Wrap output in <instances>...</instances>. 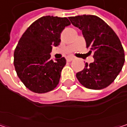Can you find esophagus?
I'll return each instance as SVG.
<instances>
[{
	"mask_svg": "<svg viewBox=\"0 0 127 127\" xmlns=\"http://www.w3.org/2000/svg\"><path fill=\"white\" fill-rule=\"evenodd\" d=\"M66 60H67V62H71L72 60H74V57H67L66 58Z\"/></svg>",
	"mask_w": 127,
	"mask_h": 127,
	"instance_id": "1",
	"label": "esophagus"
}]
</instances>
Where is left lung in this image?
Returning <instances> with one entry per match:
<instances>
[{"mask_svg":"<svg viewBox=\"0 0 127 127\" xmlns=\"http://www.w3.org/2000/svg\"><path fill=\"white\" fill-rule=\"evenodd\" d=\"M71 23L79 28L93 53L94 62L85 64L76 73V78L85 88L101 90L113 82L125 61L124 51L115 32L101 18L84 14L70 17Z\"/></svg>","mask_w":127,"mask_h":127,"instance_id":"left-lung-1","label":"left lung"}]
</instances>
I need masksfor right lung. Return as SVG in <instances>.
<instances>
[{
    "label": "right lung",
    "instance_id": "obj_1",
    "mask_svg": "<svg viewBox=\"0 0 127 127\" xmlns=\"http://www.w3.org/2000/svg\"><path fill=\"white\" fill-rule=\"evenodd\" d=\"M70 24L66 17H42L20 39L14 53V65L18 77L30 90L44 93L59 84L66 60H54L50 54L53 46L60 45L61 33Z\"/></svg>",
    "mask_w": 127,
    "mask_h": 127
}]
</instances>
